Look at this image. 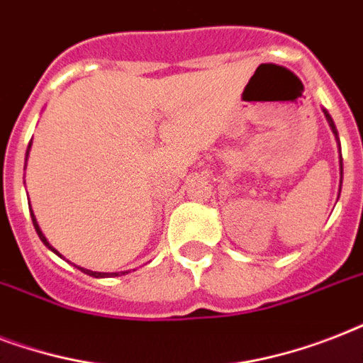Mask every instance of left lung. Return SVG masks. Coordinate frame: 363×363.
Segmentation results:
<instances>
[{
    "mask_svg": "<svg viewBox=\"0 0 363 363\" xmlns=\"http://www.w3.org/2000/svg\"><path fill=\"white\" fill-rule=\"evenodd\" d=\"M322 111H324V116H326L328 124H330V128H332V131H333V135H335V139H337V143H339V133H337V128H335V124H333L332 116H330V113H328L326 109H322ZM339 152H341V145H339ZM339 164H341V181H343V160H339Z\"/></svg>",
    "mask_w": 363,
    "mask_h": 363,
    "instance_id": "1",
    "label": "left lung"
}]
</instances>
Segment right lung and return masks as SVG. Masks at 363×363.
<instances>
[{
  "label": "right lung",
  "instance_id": "obj_1",
  "mask_svg": "<svg viewBox=\"0 0 363 363\" xmlns=\"http://www.w3.org/2000/svg\"><path fill=\"white\" fill-rule=\"evenodd\" d=\"M30 148H31V141H30V145H28V150H26V162H28V156H30ZM30 213H31V222H33V226H35L37 235H39V239H41V241H43V245H47V247L50 248V250H52L54 254H58L60 258H62V254H60L58 250H56V248H54L52 245H50V242L47 241V238H45V233L41 232V228H39V224H37V218H35V215H33V211H30ZM79 269H81L82 273H86V275L96 277V279H109V277H118V275H125V273H128V271H122V273H101V271H90V269H84V267H79Z\"/></svg>",
  "mask_w": 363,
  "mask_h": 363
}]
</instances>
